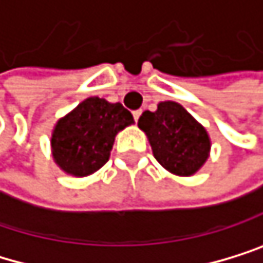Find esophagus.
<instances>
[{"mask_svg": "<svg viewBox=\"0 0 263 263\" xmlns=\"http://www.w3.org/2000/svg\"><path fill=\"white\" fill-rule=\"evenodd\" d=\"M133 115H134V119H136V121H139L140 115H142V109H136V111H134Z\"/></svg>", "mask_w": 263, "mask_h": 263, "instance_id": "34e87169", "label": "esophagus"}]
</instances>
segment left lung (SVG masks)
I'll use <instances>...</instances> for the list:
<instances>
[{
	"label": "left lung",
	"mask_w": 263,
	"mask_h": 263,
	"mask_svg": "<svg viewBox=\"0 0 263 263\" xmlns=\"http://www.w3.org/2000/svg\"><path fill=\"white\" fill-rule=\"evenodd\" d=\"M137 126L158 163L176 176L196 175L210 155L207 129L176 102H160L157 111H144Z\"/></svg>",
	"instance_id": "8db88e82"
}]
</instances>
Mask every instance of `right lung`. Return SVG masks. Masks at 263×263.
Here are the masks:
<instances>
[{
  "instance_id": "1",
  "label": "right lung",
  "mask_w": 263,
  "mask_h": 263,
  "mask_svg": "<svg viewBox=\"0 0 263 263\" xmlns=\"http://www.w3.org/2000/svg\"><path fill=\"white\" fill-rule=\"evenodd\" d=\"M133 123V115L121 103L98 97L85 98L53 127L54 163L76 178L93 175L109 160L116 134Z\"/></svg>"
}]
</instances>
